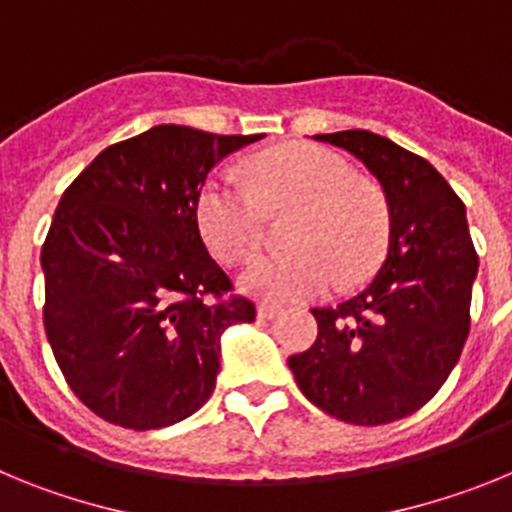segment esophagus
<instances>
[{"label":"esophagus","instance_id":"esophagus-1","mask_svg":"<svg viewBox=\"0 0 512 512\" xmlns=\"http://www.w3.org/2000/svg\"><path fill=\"white\" fill-rule=\"evenodd\" d=\"M256 315H259L261 320L277 318V315H279V307H277V305H269V302H261V305L256 307Z\"/></svg>","mask_w":512,"mask_h":512}]
</instances>
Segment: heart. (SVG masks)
Wrapping results in <instances>:
<instances>
[{"label": "heart", "instance_id": "heart-1", "mask_svg": "<svg viewBox=\"0 0 512 512\" xmlns=\"http://www.w3.org/2000/svg\"><path fill=\"white\" fill-rule=\"evenodd\" d=\"M251 187L212 174L194 202L207 248L225 264L261 246L266 212L295 210L284 228L289 251L259 256L241 271L246 295L269 302L312 300L333 284L351 287L374 271L390 233L382 192L356 179L346 158L315 143H289L246 164Z\"/></svg>", "mask_w": 512, "mask_h": 512}]
</instances>
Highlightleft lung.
<instances>
[{
	"label": "left lung",
	"mask_w": 512,
	"mask_h": 512,
	"mask_svg": "<svg viewBox=\"0 0 512 512\" xmlns=\"http://www.w3.org/2000/svg\"><path fill=\"white\" fill-rule=\"evenodd\" d=\"M379 179L390 243L377 277L351 300L315 307L318 338L289 356L302 395L354 425L408 418L431 400L469 336L477 251L459 194L425 158L369 130L315 135Z\"/></svg>",
	"instance_id": "obj_1"
}]
</instances>
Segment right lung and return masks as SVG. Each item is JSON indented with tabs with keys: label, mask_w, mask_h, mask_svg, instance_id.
I'll use <instances>...</instances> for the list:
<instances>
[{
	"label": "right lung",
	"mask_w": 512,
	"mask_h": 512,
	"mask_svg": "<svg viewBox=\"0 0 512 512\" xmlns=\"http://www.w3.org/2000/svg\"><path fill=\"white\" fill-rule=\"evenodd\" d=\"M261 135L156 125L104 148L45 235L43 325L71 392L112 425L153 431L210 400L220 336L256 320L202 243L212 166Z\"/></svg>",
	"instance_id": "obj_1"
}]
</instances>
